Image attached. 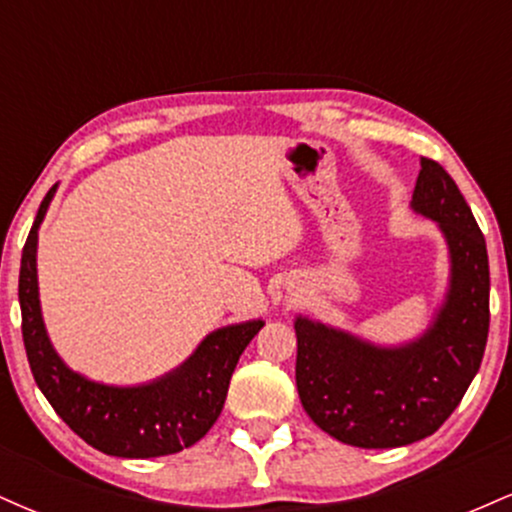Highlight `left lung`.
I'll return each mask as SVG.
<instances>
[{
  "label": "left lung",
  "instance_id": "8db88e82",
  "mask_svg": "<svg viewBox=\"0 0 512 512\" xmlns=\"http://www.w3.org/2000/svg\"><path fill=\"white\" fill-rule=\"evenodd\" d=\"M411 211L438 223L450 255L443 305L424 334L375 344L296 315L303 409L354 448H402L436 433L481 366L489 337V255L472 209L440 163L421 158Z\"/></svg>",
  "mask_w": 512,
  "mask_h": 512
}]
</instances>
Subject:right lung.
Listing matches in <instances>:
<instances>
[{
	"mask_svg": "<svg viewBox=\"0 0 512 512\" xmlns=\"http://www.w3.org/2000/svg\"><path fill=\"white\" fill-rule=\"evenodd\" d=\"M55 192L57 185L40 204L19 274L21 332L35 383L64 424L105 455L144 460L190 448L219 419L238 358L264 320L209 332L178 368L151 383L105 385L76 373L52 346L40 310L38 228Z\"/></svg>",
	"mask_w": 512,
	"mask_h": 512,
	"instance_id": "obj_1",
	"label": "right lung"
}]
</instances>
